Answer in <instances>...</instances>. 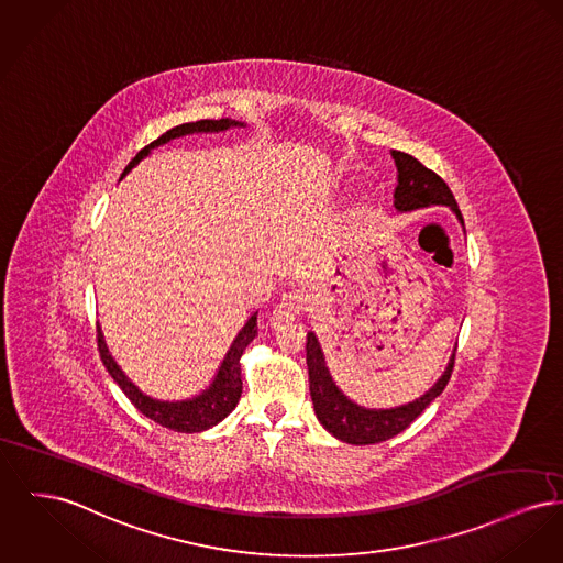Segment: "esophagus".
<instances>
[{"mask_svg": "<svg viewBox=\"0 0 563 563\" xmlns=\"http://www.w3.org/2000/svg\"><path fill=\"white\" fill-rule=\"evenodd\" d=\"M301 306H303V296L301 294H285L280 301L274 306V310H272V317H269L272 328L289 325L298 317Z\"/></svg>", "mask_w": 563, "mask_h": 563, "instance_id": "esophagus-1", "label": "esophagus"}]
</instances>
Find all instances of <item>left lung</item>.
I'll return each mask as SVG.
<instances>
[{
	"instance_id": "1",
	"label": "left lung",
	"mask_w": 563,
	"mask_h": 563,
	"mask_svg": "<svg viewBox=\"0 0 563 563\" xmlns=\"http://www.w3.org/2000/svg\"><path fill=\"white\" fill-rule=\"evenodd\" d=\"M397 167V187L394 191V206L399 212H410L428 206H449L463 225L460 206L453 198L449 185L412 155L391 151ZM457 351V349H455ZM455 351L446 364L442 376L431 385L426 394L396 408H365L344 396L331 378L325 364V355L314 331L306 338V364L310 380V397L314 404L317 419L321 426L342 442L349 444H376L385 442L406 430L435 397L440 396L451 378L455 365Z\"/></svg>"
}]
</instances>
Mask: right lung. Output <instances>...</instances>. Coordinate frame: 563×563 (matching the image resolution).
<instances>
[{
  "label": "right lung",
  "instance_id": "1",
  "mask_svg": "<svg viewBox=\"0 0 563 563\" xmlns=\"http://www.w3.org/2000/svg\"><path fill=\"white\" fill-rule=\"evenodd\" d=\"M230 128H244V123L232 121V119H219V121L203 119V121H196V123H183L178 128H172L162 137H157L155 142L144 146L130 162V166L123 169L121 178L128 176L144 157H148L153 148L164 146L169 140L191 135V133L228 132ZM255 335H257V312L251 314V319L244 323V328L238 331V335L233 338L232 346H230L228 355L223 357V362L219 365L212 383L199 396L189 397V399H176V401H164V399H155V397L142 394L128 378V374L114 362V357L110 355L101 328H98V349H100L101 362L106 365L108 374L114 378V383L121 387V391L132 399L133 406L144 417H148L151 421L159 423L162 428H167V430L196 433V431L208 430V428L221 423L235 408L240 394H242L240 357H242L244 349L255 340Z\"/></svg>",
  "mask_w": 563,
  "mask_h": 563
}]
</instances>
